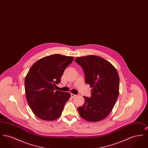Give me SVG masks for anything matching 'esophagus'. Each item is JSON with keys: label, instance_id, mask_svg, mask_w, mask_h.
Wrapping results in <instances>:
<instances>
[{"label": "esophagus", "instance_id": "1", "mask_svg": "<svg viewBox=\"0 0 148 148\" xmlns=\"http://www.w3.org/2000/svg\"><path fill=\"white\" fill-rule=\"evenodd\" d=\"M77 95H75V94H71V97L73 98H76V97H77Z\"/></svg>", "mask_w": 148, "mask_h": 148}]
</instances>
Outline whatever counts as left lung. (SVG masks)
Masks as SVG:
<instances>
[{
    "label": "left lung",
    "instance_id": "left-lung-1",
    "mask_svg": "<svg viewBox=\"0 0 148 148\" xmlns=\"http://www.w3.org/2000/svg\"><path fill=\"white\" fill-rule=\"evenodd\" d=\"M75 62L83 68L85 83L92 88L90 98L77 108L80 116L88 121L104 119L113 109L119 95V77L111 63L95 56L77 57Z\"/></svg>",
    "mask_w": 148,
    "mask_h": 148
}]
</instances>
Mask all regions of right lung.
Instances as JSON below:
<instances>
[{"label": "right lung", "mask_w": 148, "mask_h": 148, "mask_svg": "<svg viewBox=\"0 0 148 148\" xmlns=\"http://www.w3.org/2000/svg\"><path fill=\"white\" fill-rule=\"evenodd\" d=\"M73 56L53 54L34 64L25 79V90L29 106L35 115L44 120H54L62 114L69 92L55 90Z\"/></svg>", "instance_id": "1"}]
</instances>
